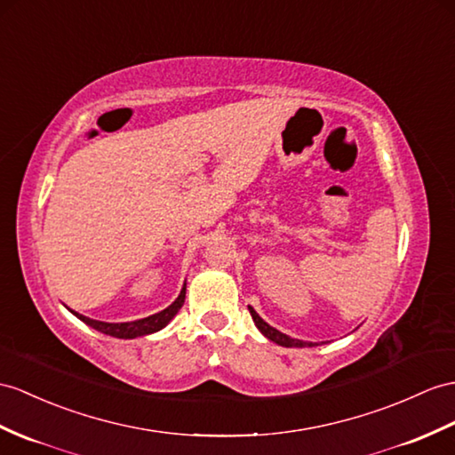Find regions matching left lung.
<instances>
[{"label": "left lung", "instance_id": "obj_1", "mask_svg": "<svg viewBox=\"0 0 455 455\" xmlns=\"http://www.w3.org/2000/svg\"><path fill=\"white\" fill-rule=\"evenodd\" d=\"M249 311H251V316H252V320H254V324H257V328L262 331V334L268 338L270 341H274V343H278V346H283V347H305V346H315V343H308V341H301V339H293V338H290V336H285V334H282L280 330H275V328H272L268 323H264V320L257 315V311H254L252 307H249Z\"/></svg>", "mask_w": 455, "mask_h": 455}]
</instances>
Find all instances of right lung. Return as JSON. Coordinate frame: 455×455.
I'll return each mask as SVG.
<instances>
[{
  "label": "right lung",
  "mask_w": 455,
  "mask_h": 455,
  "mask_svg": "<svg viewBox=\"0 0 455 455\" xmlns=\"http://www.w3.org/2000/svg\"><path fill=\"white\" fill-rule=\"evenodd\" d=\"M183 303H185V285H183L180 297H177L168 308H164V311L152 315V316L135 320V323H102V320H92V318L83 316L79 313H75V316L81 318L84 324L92 326L98 331H102V334L131 339V338L147 336V334H152V331L162 330L177 315V311L183 307Z\"/></svg>",
  "instance_id": "right-lung-1"
}]
</instances>
